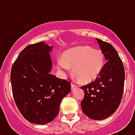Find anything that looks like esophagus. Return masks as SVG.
<instances>
[{
  "mask_svg": "<svg viewBox=\"0 0 135 135\" xmlns=\"http://www.w3.org/2000/svg\"><path fill=\"white\" fill-rule=\"evenodd\" d=\"M71 89L72 90H74V88H77V85H74V83H71Z\"/></svg>",
  "mask_w": 135,
  "mask_h": 135,
  "instance_id": "1",
  "label": "esophagus"
}]
</instances>
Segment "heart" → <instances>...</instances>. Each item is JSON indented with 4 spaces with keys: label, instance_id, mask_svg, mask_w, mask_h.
Returning a JSON list of instances; mask_svg holds the SVG:
<instances>
[{
    "label": "heart",
    "instance_id": "b5f03b06",
    "mask_svg": "<svg viewBox=\"0 0 135 135\" xmlns=\"http://www.w3.org/2000/svg\"><path fill=\"white\" fill-rule=\"evenodd\" d=\"M105 65L104 55L99 49L88 45H79L66 50L62 58L57 60V68L61 71H69L79 82L88 84L98 78Z\"/></svg>",
    "mask_w": 135,
    "mask_h": 135
}]
</instances>
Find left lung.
<instances>
[{
	"mask_svg": "<svg viewBox=\"0 0 135 135\" xmlns=\"http://www.w3.org/2000/svg\"><path fill=\"white\" fill-rule=\"evenodd\" d=\"M107 63L94 82L81 87L85 92L83 112L93 120H104L119 107L124 89L125 70L117 51L109 43L96 38Z\"/></svg>",
	"mask_w": 135,
	"mask_h": 135,
	"instance_id": "8db88e82",
	"label": "left lung"
}]
</instances>
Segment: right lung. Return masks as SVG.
<instances>
[{"mask_svg":"<svg viewBox=\"0 0 135 135\" xmlns=\"http://www.w3.org/2000/svg\"><path fill=\"white\" fill-rule=\"evenodd\" d=\"M53 47L44 42L26 46L12 66V90L20 113L31 123L45 125L59 111L71 83L50 74Z\"/></svg>","mask_w":135,"mask_h":135,"instance_id":"add662e5","label":"right lung"}]
</instances>
